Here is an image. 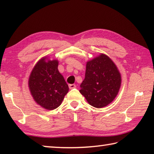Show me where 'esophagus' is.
I'll list each match as a JSON object with an SVG mask.
<instances>
[{
	"label": "esophagus",
	"mask_w": 154,
	"mask_h": 154,
	"mask_svg": "<svg viewBox=\"0 0 154 154\" xmlns=\"http://www.w3.org/2000/svg\"><path fill=\"white\" fill-rule=\"evenodd\" d=\"M69 87L70 89H73V88H76V85H75V84H69Z\"/></svg>",
	"instance_id": "obj_1"
}]
</instances>
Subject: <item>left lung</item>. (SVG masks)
Segmentation results:
<instances>
[{"label": "left lung", "mask_w": 154, "mask_h": 154, "mask_svg": "<svg viewBox=\"0 0 154 154\" xmlns=\"http://www.w3.org/2000/svg\"><path fill=\"white\" fill-rule=\"evenodd\" d=\"M121 84L122 76L116 64L106 54H100L86 62L79 92L91 106L103 108L114 100Z\"/></svg>", "instance_id": "1"}]
</instances>
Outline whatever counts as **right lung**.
<instances>
[{"label":"right lung","mask_w":154,"mask_h":154,"mask_svg":"<svg viewBox=\"0 0 154 154\" xmlns=\"http://www.w3.org/2000/svg\"><path fill=\"white\" fill-rule=\"evenodd\" d=\"M59 62L45 56L36 62L28 78V88L35 103L47 110L61 105L69 86L59 72Z\"/></svg>","instance_id":"add662e5"}]
</instances>
